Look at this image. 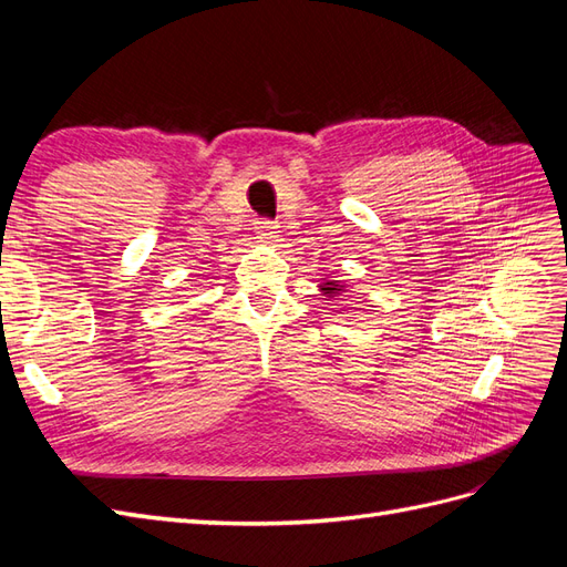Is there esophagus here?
Returning a JSON list of instances; mask_svg holds the SVG:
<instances>
[{
  "mask_svg": "<svg viewBox=\"0 0 567 567\" xmlns=\"http://www.w3.org/2000/svg\"><path fill=\"white\" fill-rule=\"evenodd\" d=\"M257 238H262V241H274V238L279 236V225L277 221H271V219H262V221H257Z\"/></svg>",
  "mask_w": 567,
  "mask_h": 567,
  "instance_id": "obj_1",
  "label": "esophagus"
}]
</instances>
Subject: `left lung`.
<instances>
[{"label":"left lung","mask_w":567,"mask_h":567,"mask_svg":"<svg viewBox=\"0 0 567 567\" xmlns=\"http://www.w3.org/2000/svg\"><path fill=\"white\" fill-rule=\"evenodd\" d=\"M338 290H342V286H340V284H336V281H326V284L321 286V293H323V296H329V298L338 296Z\"/></svg>","instance_id":"1"}]
</instances>
